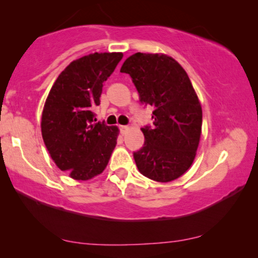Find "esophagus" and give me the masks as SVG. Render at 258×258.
<instances>
[{
	"label": "esophagus",
	"mask_w": 258,
	"mask_h": 258,
	"mask_svg": "<svg viewBox=\"0 0 258 258\" xmlns=\"http://www.w3.org/2000/svg\"><path fill=\"white\" fill-rule=\"evenodd\" d=\"M119 130H121L122 135H125V134L128 133L129 126H128V125H119Z\"/></svg>",
	"instance_id": "obj_1"
}]
</instances>
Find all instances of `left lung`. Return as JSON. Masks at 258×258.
Masks as SVG:
<instances>
[{
  "label": "left lung",
  "instance_id": "8db88e82",
  "mask_svg": "<svg viewBox=\"0 0 258 258\" xmlns=\"http://www.w3.org/2000/svg\"><path fill=\"white\" fill-rule=\"evenodd\" d=\"M141 102L154 108V126L142 128L144 147L134 153L146 177L170 182L191 167L202 133V107L188 74L165 54L136 52L123 63Z\"/></svg>",
  "mask_w": 258,
  "mask_h": 258
}]
</instances>
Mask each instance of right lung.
Instances as JSON below:
<instances>
[{"label": "right lung", "mask_w": 258, "mask_h": 258, "mask_svg": "<svg viewBox=\"0 0 258 258\" xmlns=\"http://www.w3.org/2000/svg\"><path fill=\"white\" fill-rule=\"evenodd\" d=\"M122 52H94L73 61L59 74L45 100L41 119L44 144L55 164L77 181H88L107 168L119 130L94 123L103 82Z\"/></svg>", "instance_id": "right-lung-1"}]
</instances>
